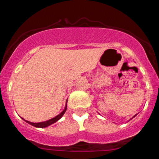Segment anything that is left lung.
<instances>
[{
	"instance_id": "left-lung-1",
	"label": "left lung",
	"mask_w": 159,
	"mask_h": 159,
	"mask_svg": "<svg viewBox=\"0 0 159 159\" xmlns=\"http://www.w3.org/2000/svg\"><path fill=\"white\" fill-rule=\"evenodd\" d=\"M135 116H136V115H135Z\"/></svg>"
}]
</instances>
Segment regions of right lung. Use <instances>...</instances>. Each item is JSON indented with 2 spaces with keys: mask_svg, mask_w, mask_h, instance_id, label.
<instances>
[{
  "mask_svg": "<svg viewBox=\"0 0 159 159\" xmlns=\"http://www.w3.org/2000/svg\"><path fill=\"white\" fill-rule=\"evenodd\" d=\"M66 108H67V103L66 104V107H65V109L63 110L62 112L60 114H58L57 116H56L55 117L52 118V119L49 120H47V121H45V122H42V123H31V122H29V121H27V120H25V121H26L27 123L30 124V125H33V126H35V127H37V128H45V127H47L48 126V125H52V124L56 123L57 120H59L63 116V115L65 114L66 111Z\"/></svg>",
  "mask_w": 159,
  "mask_h": 159,
  "instance_id": "right-lung-1",
  "label": "right lung"
}]
</instances>
